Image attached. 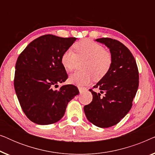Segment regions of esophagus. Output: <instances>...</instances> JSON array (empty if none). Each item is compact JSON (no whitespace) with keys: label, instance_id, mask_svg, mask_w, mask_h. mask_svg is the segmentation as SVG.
<instances>
[{"label":"esophagus","instance_id":"esophagus-1","mask_svg":"<svg viewBox=\"0 0 155 155\" xmlns=\"http://www.w3.org/2000/svg\"><path fill=\"white\" fill-rule=\"evenodd\" d=\"M78 89H79V92H80V94H81V93H82V92H83V90H84V88H82V87H79Z\"/></svg>","mask_w":155,"mask_h":155}]
</instances>
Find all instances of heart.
<instances>
[{"label": "heart", "instance_id": "1", "mask_svg": "<svg viewBox=\"0 0 155 155\" xmlns=\"http://www.w3.org/2000/svg\"><path fill=\"white\" fill-rule=\"evenodd\" d=\"M73 48L76 54L69 48L61 56V61L65 69L72 71L75 69L78 60H84V62L81 67L83 71L70 76V82L82 87L90 84L93 78L95 80H100L107 75L113 58L111 53L105 51L102 45L90 39H83L76 42Z\"/></svg>", "mask_w": 155, "mask_h": 155}]
</instances>
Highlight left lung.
<instances>
[{"label": "left lung", "mask_w": 155, "mask_h": 155, "mask_svg": "<svg viewBox=\"0 0 155 155\" xmlns=\"http://www.w3.org/2000/svg\"><path fill=\"white\" fill-rule=\"evenodd\" d=\"M111 54L112 65L107 75L90 89L92 101L84 107L86 117L99 128L116 125L128 113L139 85L138 69L134 57L124 44L111 38H100ZM104 94L103 96L101 94Z\"/></svg>", "instance_id": "8db88e82"}]
</instances>
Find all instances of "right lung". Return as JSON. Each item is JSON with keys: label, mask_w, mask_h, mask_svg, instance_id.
Returning <instances> with one entry per match:
<instances>
[{"label": "right lung", "mask_w": 155, "mask_h": 155, "mask_svg": "<svg viewBox=\"0 0 155 155\" xmlns=\"http://www.w3.org/2000/svg\"><path fill=\"white\" fill-rule=\"evenodd\" d=\"M76 39L43 35L29 43L18 58L15 90L22 111L31 121L39 125L58 121L69 101L79 94L73 84L55 89L68 79L61 58Z\"/></svg>", "instance_id": "add662e5"}]
</instances>
